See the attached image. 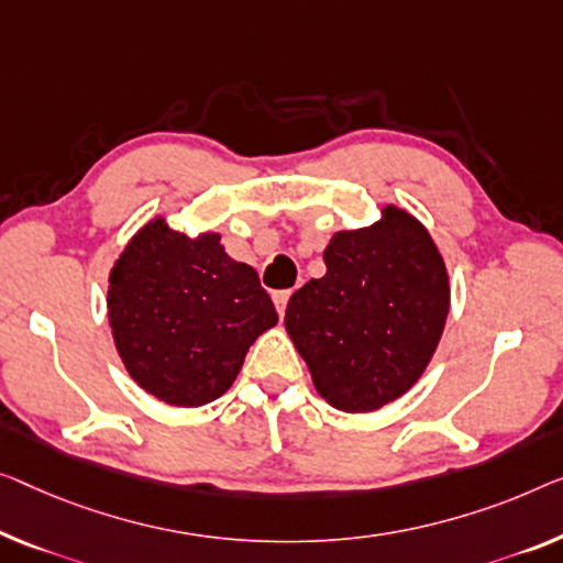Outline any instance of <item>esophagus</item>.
Returning <instances> with one entry per match:
<instances>
[{"label":"esophagus","instance_id":"obj_1","mask_svg":"<svg viewBox=\"0 0 563 563\" xmlns=\"http://www.w3.org/2000/svg\"><path fill=\"white\" fill-rule=\"evenodd\" d=\"M290 292H292V290H275V292H273V303H275V308H278L280 316L285 313V308H288Z\"/></svg>","mask_w":563,"mask_h":563}]
</instances>
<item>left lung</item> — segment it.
Listing matches in <instances>:
<instances>
[{"instance_id":"1","label":"left lung","mask_w":563,"mask_h":563,"mask_svg":"<svg viewBox=\"0 0 563 563\" xmlns=\"http://www.w3.org/2000/svg\"><path fill=\"white\" fill-rule=\"evenodd\" d=\"M325 275L292 292L285 331L321 397L341 412H374L417 384L450 313L448 267L405 209L335 232Z\"/></svg>"}]
</instances>
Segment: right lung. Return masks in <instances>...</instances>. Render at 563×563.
<instances>
[{"mask_svg":"<svg viewBox=\"0 0 563 563\" xmlns=\"http://www.w3.org/2000/svg\"><path fill=\"white\" fill-rule=\"evenodd\" d=\"M108 323L141 389L172 407H201L232 387L278 313L255 267L224 253L220 234L189 238L154 217L115 260Z\"/></svg>","mask_w":563,"mask_h":563,"instance_id":"add662e5","label":"right lung"}]
</instances>
